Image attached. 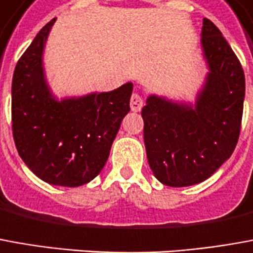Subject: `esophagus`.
Listing matches in <instances>:
<instances>
[{"instance_id":"obj_1","label":"esophagus","mask_w":253,"mask_h":253,"mask_svg":"<svg viewBox=\"0 0 253 253\" xmlns=\"http://www.w3.org/2000/svg\"><path fill=\"white\" fill-rule=\"evenodd\" d=\"M144 107V100L142 97L138 96V94H132L131 98H130V108H131L132 112H139Z\"/></svg>"}]
</instances>
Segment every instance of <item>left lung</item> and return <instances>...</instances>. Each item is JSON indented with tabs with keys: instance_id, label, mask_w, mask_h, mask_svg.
<instances>
[{
	"instance_id": "8db88e82",
	"label": "left lung",
	"mask_w": 253,
	"mask_h": 253,
	"mask_svg": "<svg viewBox=\"0 0 253 253\" xmlns=\"http://www.w3.org/2000/svg\"><path fill=\"white\" fill-rule=\"evenodd\" d=\"M201 50L208 72L194 102L151 94L141 111L149 167L172 188L208 179L231 156L240 135L243 67L219 28L206 17Z\"/></svg>"
}]
</instances>
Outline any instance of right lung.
Wrapping results in <instances>:
<instances>
[{
    "label": "right lung",
    "mask_w": 253,
    "mask_h": 253,
    "mask_svg": "<svg viewBox=\"0 0 253 253\" xmlns=\"http://www.w3.org/2000/svg\"><path fill=\"white\" fill-rule=\"evenodd\" d=\"M56 19L37 34L17 61L12 81V130L23 162L42 181L77 188L107 163L132 84L112 91L57 98L47 84L43 52Z\"/></svg>",
    "instance_id": "1"
}]
</instances>
